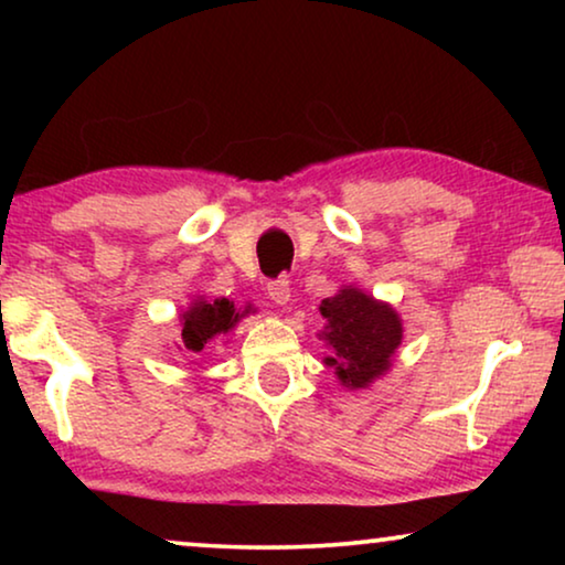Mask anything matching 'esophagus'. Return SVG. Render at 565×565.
I'll list each match as a JSON object with an SVG mask.
<instances>
[{"label": "esophagus", "instance_id": "esophagus-1", "mask_svg": "<svg viewBox=\"0 0 565 565\" xmlns=\"http://www.w3.org/2000/svg\"><path fill=\"white\" fill-rule=\"evenodd\" d=\"M267 296L275 300L277 306H288L290 300V282L285 280V277H280V280H273L267 285Z\"/></svg>", "mask_w": 565, "mask_h": 565}]
</instances>
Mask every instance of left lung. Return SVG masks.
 I'll return each instance as SVG.
<instances>
[{"instance_id": "1", "label": "left lung", "mask_w": 565, "mask_h": 565, "mask_svg": "<svg viewBox=\"0 0 565 565\" xmlns=\"http://www.w3.org/2000/svg\"><path fill=\"white\" fill-rule=\"evenodd\" d=\"M319 311L323 329L319 339L329 347L323 365L334 367L339 385L347 391L370 388L393 365V354L404 342L401 313L358 285H342L323 298Z\"/></svg>"}]
</instances>
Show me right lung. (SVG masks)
<instances>
[{"label": "right lung", "instance_id": "add662e5", "mask_svg": "<svg viewBox=\"0 0 565 565\" xmlns=\"http://www.w3.org/2000/svg\"><path fill=\"white\" fill-rule=\"evenodd\" d=\"M254 313V306L246 303L244 308H236L234 300L228 298H205L195 296L192 303L180 313V334H177L174 350L180 352H203L207 342L213 339L226 337L236 329V323L244 316Z\"/></svg>", "mask_w": 565, "mask_h": 565}]
</instances>
